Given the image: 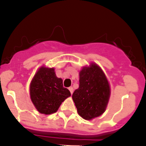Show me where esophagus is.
Here are the masks:
<instances>
[{
	"label": "esophagus",
	"mask_w": 146,
	"mask_h": 146,
	"mask_svg": "<svg viewBox=\"0 0 146 146\" xmlns=\"http://www.w3.org/2000/svg\"><path fill=\"white\" fill-rule=\"evenodd\" d=\"M68 90H70V93H71V94H73V88H72V87H70V88H68Z\"/></svg>",
	"instance_id": "obj_1"
}]
</instances>
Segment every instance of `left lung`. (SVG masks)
<instances>
[{
  "label": "left lung",
  "mask_w": 146,
  "mask_h": 146,
  "mask_svg": "<svg viewBox=\"0 0 146 146\" xmlns=\"http://www.w3.org/2000/svg\"><path fill=\"white\" fill-rule=\"evenodd\" d=\"M110 95L107 78L98 65L84 67L80 72L79 88L72 98L78 113L86 120L99 117L105 110Z\"/></svg>",
  "instance_id": "1"
}]
</instances>
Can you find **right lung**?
<instances>
[{
    "instance_id": "obj_1",
    "label": "right lung",
    "mask_w": 146,
    "mask_h": 146,
    "mask_svg": "<svg viewBox=\"0 0 146 146\" xmlns=\"http://www.w3.org/2000/svg\"><path fill=\"white\" fill-rule=\"evenodd\" d=\"M70 92L63 86V80L56 77L54 68H41L30 84V98L36 110L42 114H51Z\"/></svg>"
}]
</instances>
